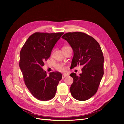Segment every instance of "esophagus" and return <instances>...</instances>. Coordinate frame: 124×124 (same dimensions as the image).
<instances>
[{"mask_svg": "<svg viewBox=\"0 0 124 124\" xmlns=\"http://www.w3.org/2000/svg\"><path fill=\"white\" fill-rule=\"evenodd\" d=\"M67 74H63V75H62V79H64V78H65L66 77H67Z\"/></svg>", "mask_w": 124, "mask_h": 124, "instance_id": "esophagus-1", "label": "esophagus"}]
</instances>
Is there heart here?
Wrapping results in <instances>:
<instances>
[{"mask_svg": "<svg viewBox=\"0 0 124 124\" xmlns=\"http://www.w3.org/2000/svg\"><path fill=\"white\" fill-rule=\"evenodd\" d=\"M69 47V46H63V48H62V49H65V48H67V47ZM56 68H57V69L59 70V71H63V70H64V68L63 66H62V65H58L57 66Z\"/></svg>", "mask_w": 124, "mask_h": 124, "instance_id": "b5f03b06", "label": "heart"}]
</instances>
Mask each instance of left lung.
<instances>
[{
	"mask_svg": "<svg viewBox=\"0 0 124 124\" xmlns=\"http://www.w3.org/2000/svg\"><path fill=\"white\" fill-rule=\"evenodd\" d=\"M62 38L74 52L71 67L83 66L79 76L74 73L70 75L73 78L70 88L71 95L79 101L88 100L97 92L104 75V58L101 47L93 37L83 32H68Z\"/></svg>",
	"mask_w": 124,
	"mask_h": 124,
	"instance_id": "left-lung-1",
	"label": "left lung"
}]
</instances>
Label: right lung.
Segmentation results:
<instances>
[{
  "instance_id": "right-lung-1",
  "label": "right lung",
  "mask_w": 124,
  "mask_h": 124,
  "mask_svg": "<svg viewBox=\"0 0 124 124\" xmlns=\"http://www.w3.org/2000/svg\"><path fill=\"white\" fill-rule=\"evenodd\" d=\"M63 34V32L34 33L29 37L20 51L19 67L25 84L39 100L48 101L53 98L62 79L61 73L53 72L48 76L42 67Z\"/></svg>"
}]
</instances>
